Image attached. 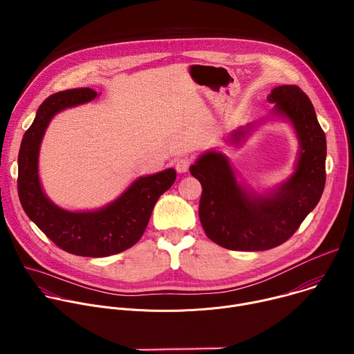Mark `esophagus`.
I'll list each match as a JSON object with an SVG mask.
<instances>
[{
  "instance_id": "obj_1",
  "label": "esophagus",
  "mask_w": 354,
  "mask_h": 354,
  "mask_svg": "<svg viewBox=\"0 0 354 354\" xmlns=\"http://www.w3.org/2000/svg\"><path fill=\"white\" fill-rule=\"evenodd\" d=\"M190 164H192V160H190V158L182 157V158H179V160L175 161V169H176L179 174H185V172L189 171Z\"/></svg>"
}]
</instances>
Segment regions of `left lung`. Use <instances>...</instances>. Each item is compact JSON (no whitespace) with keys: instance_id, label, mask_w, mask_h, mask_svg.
<instances>
[{"instance_id":"obj_1","label":"left lung","mask_w":354,"mask_h":354,"mask_svg":"<svg viewBox=\"0 0 354 354\" xmlns=\"http://www.w3.org/2000/svg\"><path fill=\"white\" fill-rule=\"evenodd\" d=\"M268 100L276 116L291 122L301 148L295 171L284 183L268 194L248 190L227 157L216 151L190 167L203 187L200 223L213 242L231 250H268L286 242L315 209L325 187L326 137L310 97L297 85H280ZM252 127L234 131L231 141L238 142Z\"/></svg>"}]
</instances>
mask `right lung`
<instances>
[{
	"label": "right lung",
	"mask_w": 354,
	"mask_h": 354,
	"mask_svg": "<svg viewBox=\"0 0 354 354\" xmlns=\"http://www.w3.org/2000/svg\"><path fill=\"white\" fill-rule=\"evenodd\" d=\"M96 96L97 92L91 88L67 89L48 96L24 134L18 156V194L26 216L60 249L88 258L120 254L138 242L157 200L176 179L172 168L141 176L111 205L93 212H67L50 201L41 189L37 168L44 131L56 113L86 104Z\"/></svg>",
	"instance_id": "obj_1"
}]
</instances>
